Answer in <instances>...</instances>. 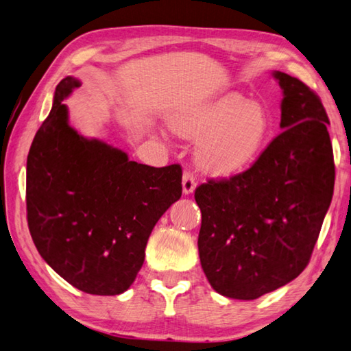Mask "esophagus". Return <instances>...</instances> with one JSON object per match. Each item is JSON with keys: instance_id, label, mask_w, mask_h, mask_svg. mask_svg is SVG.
<instances>
[{"instance_id": "esophagus-1", "label": "esophagus", "mask_w": 351, "mask_h": 351, "mask_svg": "<svg viewBox=\"0 0 351 351\" xmlns=\"http://www.w3.org/2000/svg\"><path fill=\"white\" fill-rule=\"evenodd\" d=\"M196 187V178L192 170H186L182 176V192L186 195L193 193V190Z\"/></svg>"}]
</instances>
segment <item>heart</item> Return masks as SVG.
<instances>
[{"instance_id": "heart-1", "label": "heart", "mask_w": 351, "mask_h": 351, "mask_svg": "<svg viewBox=\"0 0 351 351\" xmlns=\"http://www.w3.org/2000/svg\"><path fill=\"white\" fill-rule=\"evenodd\" d=\"M170 125L184 138H200L197 156L216 173L245 170L263 154L271 123L265 107L239 93L189 106L173 114Z\"/></svg>"}]
</instances>
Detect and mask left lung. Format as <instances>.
Segmentation results:
<instances>
[{"label": "left lung", "instance_id": "obj_1", "mask_svg": "<svg viewBox=\"0 0 351 351\" xmlns=\"http://www.w3.org/2000/svg\"><path fill=\"white\" fill-rule=\"evenodd\" d=\"M281 129L250 169L195 190L197 248L210 285L250 301L298 278L310 263L333 197L335 161L321 98L275 72Z\"/></svg>", "mask_w": 351, "mask_h": 351}]
</instances>
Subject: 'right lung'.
Wrapping results in <instances>:
<instances>
[{
    "label": "right lung",
    "mask_w": 351,
    "mask_h": 351,
    "mask_svg": "<svg viewBox=\"0 0 351 351\" xmlns=\"http://www.w3.org/2000/svg\"><path fill=\"white\" fill-rule=\"evenodd\" d=\"M80 81L56 86L27 156V224L41 258L90 295L124 293L141 270L158 219L182 195L180 164L150 167L69 125L62 103Z\"/></svg>",
    "instance_id": "1"
}]
</instances>
